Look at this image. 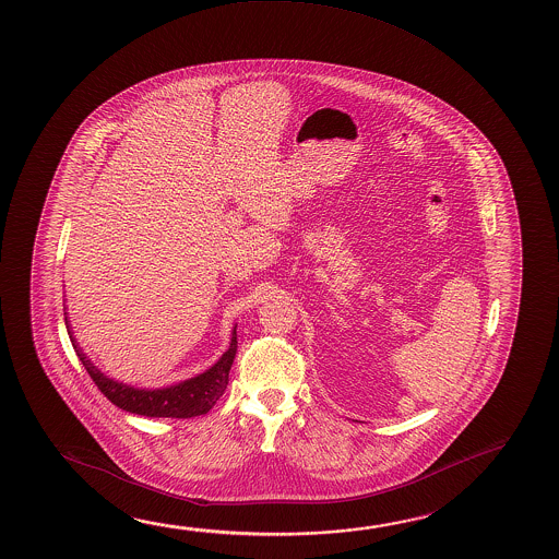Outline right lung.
<instances>
[{
  "mask_svg": "<svg viewBox=\"0 0 559 559\" xmlns=\"http://www.w3.org/2000/svg\"><path fill=\"white\" fill-rule=\"evenodd\" d=\"M66 325H68V318H66ZM68 333L73 348L78 350L79 360L83 361L85 370L95 381V385L100 389V393L121 411L141 414L148 418H193V416L209 413L226 391L228 373L233 368L234 356L238 348L236 329H234L230 348L223 354V358L216 361L211 370H206L198 378L178 383V385L145 391V389H133V386L123 385V383L106 378L104 373L96 370L91 360H86L85 354L79 350L75 338L71 336L69 329Z\"/></svg>",
  "mask_w": 559,
  "mask_h": 559,
  "instance_id": "right-lung-1",
  "label": "right lung"
}]
</instances>
